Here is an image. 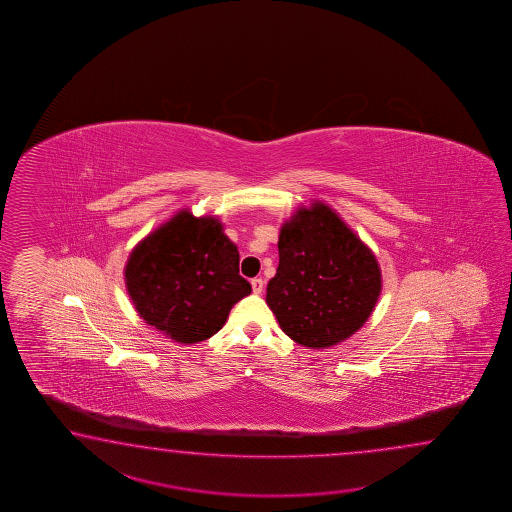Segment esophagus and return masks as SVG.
<instances>
[{
    "label": "esophagus",
    "mask_w": 512,
    "mask_h": 512,
    "mask_svg": "<svg viewBox=\"0 0 512 512\" xmlns=\"http://www.w3.org/2000/svg\"><path fill=\"white\" fill-rule=\"evenodd\" d=\"M252 291L256 294H260L263 291V287H265V282L261 280V278H252L251 280Z\"/></svg>",
    "instance_id": "34e87169"
}]
</instances>
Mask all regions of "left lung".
<instances>
[{"mask_svg": "<svg viewBox=\"0 0 512 512\" xmlns=\"http://www.w3.org/2000/svg\"><path fill=\"white\" fill-rule=\"evenodd\" d=\"M278 252L265 300L287 337L305 348H329L370 318L381 294L379 263L327 205L296 210L283 223Z\"/></svg>", "mask_w": 512, "mask_h": 512, "instance_id": "1", "label": "left lung"}]
</instances>
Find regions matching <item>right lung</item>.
Listing matches in <instances>:
<instances>
[{
    "instance_id": "add662e5",
    "label": "right lung",
    "mask_w": 512,
    "mask_h": 512,
    "mask_svg": "<svg viewBox=\"0 0 512 512\" xmlns=\"http://www.w3.org/2000/svg\"><path fill=\"white\" fill-rule=\"evenodd\" d=\"M124 276L146 324L181 344L216 335L232 305L252 291L240 276L238 247L218 219L196 218L188 210L131 251Z\"/></svg>"
}]
</instances>
